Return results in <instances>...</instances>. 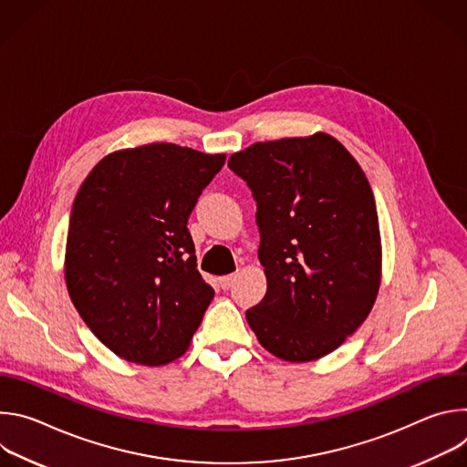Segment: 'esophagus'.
<instances>
[{
	"label": "esophagus",
	"mask_w": 467,
	"mask_h": 467,
	"mask_svg": "<svg viewBox=\"0 0 467 467\" xmlns=\"http://www.w3.org/2000/svg\"><path fill=\"white\" fill-rule=\"evenodd\" d=\"M234 281H236V274L225 275V277H222V279H220V286H222L223 290H229V288L234 285Z\"/></svg>",
	"instance_id": "obj_1"
}]
</instances>
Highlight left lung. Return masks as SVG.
<instances>
[{
	"mask_svg": "<svg viewBox=\"0 0 467 467\" xmlns=\"http://www.w3.org/2000/svg\"><path fill=\"white\" fill-rule=\"evenodd\" d=\"M229 168L256 202L268 290L245 317L260 346L286 362L338 349L380 286L379 216L362 168L327 132L256 142Z\"/></svg>",
	"mask_w": 467,
	"mask_h": 467,
	"instance_id": "left-lung-1",
	"label": "left lung"
}]
</instances>
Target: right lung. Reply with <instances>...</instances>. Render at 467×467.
Listing matches in <instances>:
<instances>
[{
    "label": "right lung",
    "mask_w": 467,
    "mask_h": 467,
    "mask_svg": "<svg viewBox=\"0 0 467 467\" xmlns=\"http://www.w3.org/2000/svg\"><path fill=\"white\" fill-rule=\"evenodd\" d=\"M223 164V153L157 142L109 153L83 181L66 238V286L119 358L162 366L188 349L214 290L197 272L186 223Z\"/></svg>",
    "instance_id": "right-lung-1"
}]
</instances>
